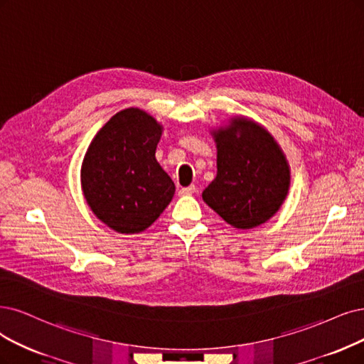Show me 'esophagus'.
Returning <instances> with one entry per match:
<instances>
[{"instance_id":"34e87169","label":"esophagus","mask_w":364,"mask_h":364,"mask_svg":"<svg viewBox=\"0 0 364 364\" xmlns=\"http://www.w3.org/2000/svg\"><path fill=\"white\" fill-rule=\"evenodd\" d=\"M195 192H196V187L193 184H191V186H187V187H181L178 193L181 196H189V195H193Z\"/></svg>"}]
</instances>
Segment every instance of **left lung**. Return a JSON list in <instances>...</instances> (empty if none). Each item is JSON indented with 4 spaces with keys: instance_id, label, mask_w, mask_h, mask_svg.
<instances>
[{
    "instance_id": "obj_1",
    "label": "left lung",
    "mask_w": 364,
    "mask_h": 364,
    "mask_svg": "<svg viewBox=\"0 0 364 364\" xmlns=\"http://www.w3.org/2000/svg\"><path fill=\"white\" fill-rule=\"evenodd\" d=\"M218 173L203 192L204 203L237 230L270 220L288 196L291 169L273 134L252 118L237 115L211 130Z\"/></svg>"
}]
</instances>
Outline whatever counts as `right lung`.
<instances>
[{"label":"right lung","instance_id":"1","mask_svg":"<svg viewBox=\"0 0 364 364\" xmlns=\"http://www.w3.org/2000/svg\"><path fill=\"white\" fill-rule=\"evenodd\" d=\"M164 126L139 107L117 112L92 138L80 187L96 218L118 234H138L169 205L175 184L156 160Z\"/></svg>","mask_w":364,"mask_h":364}]
</instances>
